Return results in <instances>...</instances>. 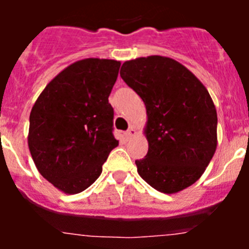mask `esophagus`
Wrapping results in <instances>:
<instances>
[{
	"label": "esophagus",
	"instance_id": "1",
	"mask_svg": "<svg viewBox=\"0 0 249 249\" xmlns=\"http://www.w3.org/2000/svg\"><path fill=\"white\" fill-rule=\"evenodd\" d=\"M137 135V131H136L135 127H129L128 131L126 132V137H135V136Z\"/></svg>",
	"mask_w": 249,
	"mask_h": 249
}]
</instances>
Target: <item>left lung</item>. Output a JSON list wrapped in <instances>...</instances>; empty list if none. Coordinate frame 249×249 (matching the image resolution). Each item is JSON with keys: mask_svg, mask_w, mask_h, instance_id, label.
I'll return each mask as SVG.
<instances>
[{"mask_svg": "<svg viewBox=\"0 0 249 249\" xmlns=\"http://www.w3.org/2000/svg\"><path fill=\"white\" fill-rule=\"evenodd\" d=\"M122 80L147 111L148 152L137 172L167 195L198 181L217 148V111L203 83L182 63L164 56L138 57L121 67Z\"/></svg>", "mask_w": 249, "mask_h": 249, "instance_id": "8db88e82", "label": "left lung"}]
</instances>
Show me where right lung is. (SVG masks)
<instances>
[{"mask_svg": "<svg viewBox=\"0 0 249 249\" xmlns=\"http://www.w3.org/2000/svg\"><path fill=\"white\" fill-rule=\"evenodd\" d=\"M120 67L114 59H80L46 86L31 109L32 160L42 177L66 195L89 188L118 146L108 97Z\"/></svg>", "mask_w": 249, "mask_h": 249, "instance_id": "obj_1", "label": "right lung"}]
</instances>
